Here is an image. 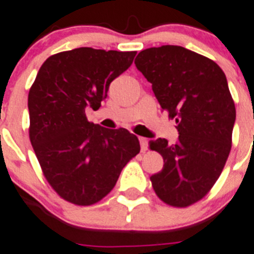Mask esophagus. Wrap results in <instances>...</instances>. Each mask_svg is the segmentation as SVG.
<instances>
[{
  "instance_id": "esophagus-1",
  "label": "esophagus",
  "mask_w": 254,
  "mask_h": 254,
  "mask_svg": "<svg viewBox=\"0 0 254 254\" xmlns=\"http://www.w3.org/2000/svg\"><path fill=\"white\" fill-rule=\"evenodd\" d=\"M139 143H140V150H142V152L147 151V147H148V140L143 137H139Z\"/></svg>"
}]
</instances>
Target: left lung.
Returning <instances> with one entry per match:
<instances>
[{
    "mask_svg": "<svg viewBox=\"0 0 254 254\" xmlns=\"http://www.w3.org/2000/svg\"><path fill=\"white\" fill-rule=\"evenodd\" d=\"M134 63L180 133L174 144L150 140L164 159L150 178L153 190L168 205H192L214 186L231 151L236 111L225 73L212 59L176 45L142 50Z\"/></svg>",
    "mask_w": 254,
    "mask_h": 254,
    "instance_id": "1",
    "label": "left lung"
}]
</instances>
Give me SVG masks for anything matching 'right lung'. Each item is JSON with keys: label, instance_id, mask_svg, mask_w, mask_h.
<instances>
[{"label": "right lung", "instance_id": "obj_1", "mask_svg": "<svg viewBox=\"0 0 254 254\" xmlns=\"http://www.w3.org/2000/svg\"><path fill=\"white\" fill-rule=\"evenodd\" d=\"M137 51L78 48L49 57L28 94L29 139L45 178L74 205H93L111 192L123 168L137 153L127 129L87 121L110 84L133 63Z\"/></svg>", "mask_w": 254, "mask_h": 254}]
</instances>
